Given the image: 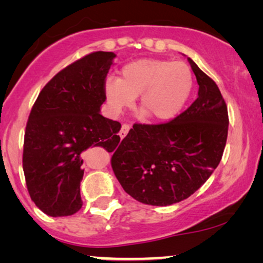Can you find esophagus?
Here are the masks:
<instances>
[{"mask_svg": "<svg viewBox=\"0 0 263 263\" xmlns=\"http://www.w3.org/2000/svg\"><path fill=\"white\" fill-rule=\"evenodd\" d=\"M129 129H130V127H129L128 124H122V128H121V130H120V136H121V139L125 138V135L128 134Z\"/></svg>", "mask_w": 263, "mask_h": 263, "instance_id": "1", "label": "esophagus"}]
</instances>
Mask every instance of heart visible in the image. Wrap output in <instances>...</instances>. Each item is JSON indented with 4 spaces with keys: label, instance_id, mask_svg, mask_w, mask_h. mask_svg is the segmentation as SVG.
I'll list each match as a JSON object with an SVG mask.
<instances>
[{
    "label": "heart",
    "instance_id": "heart-1",
    "mask_svg": "<svg viewBox=\"0 0 263 263\" xmlns=\"http://www.w3.org/2000/svg\"><path fill=\"white\" fill-rule=\"evenodd\" d=\"M193 84V71L186 63L142 59L125 64L120 79H107L104 95L115 112L130 106L140 96L141 115L153 121H166L184 106Z\"/></svg>",
    "mask_w": 263,
    "mask_h": 263
}]
</instances>
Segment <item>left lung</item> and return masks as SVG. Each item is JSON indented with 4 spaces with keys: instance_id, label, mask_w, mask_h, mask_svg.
<instances>
[{
    "instance_id": "8db88e82",
    "label": "left lung",
    "mask_w": 263,
    "mask_h": 263,
    "mask_svg": "<svg viewBox=\"0 0 263 263\" xmlns=\"http://www.w3.org/2000/svg\"><path fill=\"white\" fill-rule=\"evenodd\" d=\"M199 97L166 123L133 125L114 149L111 166L139 202L168 206L186 199L220 163L228 139V106L218 86L192 59Z\"/></svg>"
}]
</instances>
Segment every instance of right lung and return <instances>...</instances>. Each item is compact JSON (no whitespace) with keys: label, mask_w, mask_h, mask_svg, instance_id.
<instances>
[{"label":"right lung","mask_w":263,"mask_h":263,"mask_svg":"<svg viewBox=\"0 0 263 263\" xmlns=\"http://www.w3.org/2000/svg\"><path fill=\"white\" fill-rule=\"evenodd\" d=\"M116 57L96 51L59 71L39 93L28 116L23 168L31 199L50 217L80 210L82 153L114 149L121 123L100 115L106 75Z\"/></svg>","instance_id":"add662e5"}]
</instances>
